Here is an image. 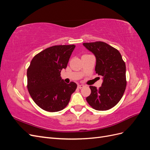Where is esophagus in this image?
I'll return each mask as SVG.
<instances>
[{
  "instance_id": "esophagus-1",
  "label": "esophagus",
  "mask_w": 150,
  "mask_h": 150,
  "mask_svg": "<svg viewBox=\"0 0 150 150\" xmlns=\"http://www.w3.org/2000/svg\"><path fill=\"white\" fill-rule=\"evenodd\" d=\"M84 87V85H83V84H79V85L78 86V88L79 89H81V88H83Z\"/></svg>"
}]
</instances>
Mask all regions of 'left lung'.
<instances>
[{
	"mask_svg": "<svg viewBox=\"0 0 150 150\" xmlns=\"http://www.w3.org/2000/svg\"><path fill=\"white\" fill-rule=\"evenodd\" d=\"M96 57L95 71L103 77L99 89L90 86L91 94L86 101L98 111L108 110L116 106L126 89V65L120 52L104 42L83 43Z\"/></svg>",
	"mask_w": 150,
	"mask_h": 150,
	"instance_id": "obj_1",
	"label": "left lung"
}]
</instances>
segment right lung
<instances>
[{
	"label": "right lung",
	"instance_id": "obj_1",
	"mask_svg": "<svg viewBox=\"0 0 150 150\" xmlns=\"http://www.w3.org/2000/svg\"><path fill=\"white\" fill-rule=\"evenodd\" d=\"M75 45L48 47L35 56L27 71L28 89L38 106L49 112L63 110L76 88L74 82L66 83L61 77L66 69Z\"/></svg>",
	"mask_w": 150,
	"mask_h": 150
}]
</instances>
